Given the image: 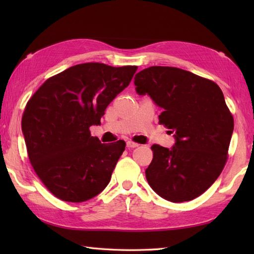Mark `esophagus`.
Returning <instances> with one entry per match:
<instances>
[{"instance_id":"1","label":"esophagus","mask_w":254,"mask_h":254,"mask_svg":"<svg viewBox=\"0 0 254 254\" xmlns=\"http://www.w3.org/2000/svg\"><path fill=\"white\" fill-rule=\"evenodd\" d=\"M138 146V144L135 142H132V141H127V147L128 148H135Z\"/></svg>"}]
</instances>
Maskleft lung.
I'll use <instances>...</instances> for the list:
<instances>
[{"mask_svg":"<svg viewBox=\"0 0 254 254\" xmlns=\"http://www.w3.org/2000/svg\"><path fill=\"white\" fill-rule=\"evenodd\" d=\"M136 93L147 94L163 112L159 124L175 132L172 148L155 144L145 171L150 188L179 203L204 193L228 158L234 118L213 80L172 66H150L134 77Z\"/></svg>","mask_w":254,"mask_h":254,"instance_id":"obj_1","label":"left lung"}]
</instances>
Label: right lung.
<instances>
[{
  "mask_svg": "<svg viewBox=\"0 0 254 254\" xmlns=\"http://www.w3.org/2000/svg\"><path fill=\"white\" fill-rule=\"evenodd\" d=\"M137 66L83 63L48 78L27 102L21 130L36 175L53 195L79 203L108 186L126 142L102 144L89 127Z\"/></svg>",
  "mask_w": 254,
  "mask_h": 254,
  "instance_id": "1",
  "label": "right lung"
}]
</instances>
